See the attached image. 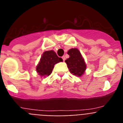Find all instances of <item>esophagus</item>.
<instances>
[{
    "label": "esophagus",
    "instance_id": "obj_1",
    "mask_svg": "<svg viewBox=\"0 0 123 123\" xmlns=\"http://www.w3.org/2000/svg\"><path fill=\"white\" fill-rule=\"evenodd\" d=\"M62 59H63V62H65V59H66V58H65V56H62Z\"/></svg>",
    "mask_w": 123,
    "mask_h": 123
}]
</instances>
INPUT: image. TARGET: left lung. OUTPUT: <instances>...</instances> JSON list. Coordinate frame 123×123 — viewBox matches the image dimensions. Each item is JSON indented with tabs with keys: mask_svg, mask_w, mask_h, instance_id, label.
Instances as JSON below:
<instances>
[{
	"mask_svg": "<svg viewBox=\"0 0 123 123\" xmlns=\"http://www.w3.org/2000/svg\"><path fill=\"white\" fill-rule=\"evenodd\" d=\"M68 54L69 57L65 60V62L70 73L76 76H82L87 67L80 51L77 48H72L68 51Z\"/></svg>",
	"mask_w": 123,
	"mask_h": 123,
	"instance_id": "left-lung-1",
	"label": "left lung"
}]
</instances>
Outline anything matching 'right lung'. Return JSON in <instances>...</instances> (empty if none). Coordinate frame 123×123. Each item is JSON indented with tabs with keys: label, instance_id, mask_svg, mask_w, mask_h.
I'll list each match as a JSON object with an SVG mask.
<instances>
[{
	"label": "right lung",
	"instance_id": "1",
	"mask_svg": "<svg viewBox=\"0 0 123 123\" xmlns=\"http://www.w3.org/2000/svg\"><path fill=\"white\" fill-rule=\"evenodd\" d=\"M61 62H63L62 58L58 57L54 50L45 51L36 66L37 73L41 78H46L52 73L54 65Z\"/></svg>",
	"mask_w": 123,
	"mask_h": 123
}]
</instances>
